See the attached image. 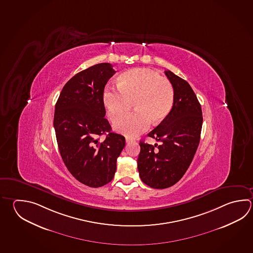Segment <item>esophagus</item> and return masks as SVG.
<instances>
[{"mask_svg":"<svg viewBox=\"0 0 253 253\" xmlns=\"http://www.w3.org/2000/svg\"><path fill=\"white\" fill-rule=\"evenodd\" d=\"M133 140V138H128V137H127V138H126V143H129V142H132Z\"/></svg>","mask_w":253,"mask_h":253,"instance_id":"obj_1","label":"esophagus"}]
</instances>
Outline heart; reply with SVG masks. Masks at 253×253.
<instances>
[{
    "mask_svg": "<svg viewBox=\"0 0 253 253\" xmlns=\"http://www.w3.org/2000/svg\"><path fill=\"white\" fill-rule=\"evenodd\" d=\"M103 102L112 121L126 112L133 102L136 111L115 122L116 131L136 137L151 125L162 123L170 115L174 103L172 84L157 72L135 68L119 77L118 87L106 86Z\"/></svg>",
    "mask_w": 253,
    "mask_h": 253,
    "instance_id": "b5f03b06",
    "label": "heart"
}]
</instances>
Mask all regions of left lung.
I'll return each mask as SVG.
<instances>
[{"instance_id":"8db88e82","label":"left lung","mask_w":253,"mask_h":253,"mask_svg":"<svg viewBox=\"0 0 253 253\" xmlns=\"http://www.w3.org/2000/svg\"><path fill=\"white\" fill-rule=\"evenodd\" d=\"M165 73L173 86L174 103L167 119L148 134L162 144L140 141L138 158L141 181L154 189H166L181 180L197 151L203 122L200 102L190 84L170 71Z\"/></svg>"}]
</instances>
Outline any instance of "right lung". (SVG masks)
<instances>
[{
    "label": "right lung",
    "instance_id": "add662e5",
    "mask_svg": "<svg viewBox=\"0 0 253 253\" xmlns=\"http://www.w3.org/2000/svg\"><path fill=\"white\" fill-rule=\"evenodd\" d=\"M115 73L108 62L77 73L64 85L55 105L53 127L62 161L78 181L92 188L113 180L125 147V138L112 132L105 118L103 92ZM104 133L107 137L100 143L98 137Z\"/></svg>",
    "mask_w": 253,
    "mask_h": 253
}]
</instances>
